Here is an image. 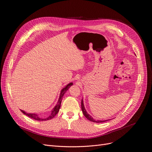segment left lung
<instances>
[{"mask_svg": "<svg viewBox=\"0 0 152 152\" xmlns=\"http://www.w3.org/2000/svg\"><path fill=\"white\" fill-rule=\"evenodd\" d=\"M81 107H82V112L84 115V116L86 117L88 120L91 121V122H95V123H102V122H106V121H108V120H95V119H94L92 118V117H91V115H90L86 111V108H85V106L83 104V99H82V102H81Z\"/></svg>", "mask_w": 152, "mask_h": 152, "instance_id": "left-lung-1", "label": "left lung"}]
</instances>
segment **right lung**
<instances>
[{
	"label": "right lung",
	"instance_id": "obj_1",
	"mask_svg": "<svg viewBox=\"0 0 152 152\" xmlns=\"http://www.w3.org/2000/svg\"><path fill=\"white\" fill-rule=\"evenodd\" d=\"M73 85V83L71 82V83H69V84L66 85V86L64 88H62V90H61V92H60V96H59V98H58V100L57 102V104H56V105L55 106V107H54L52 111H51V113L50 114L48 115V117H45V118H42L41 117H40L39 115H37V113H27V112H26L25 111H23L22 110H20V111L23 113L25 114L26 115H27V116H28V117L31 118H33L35 120H38V121H45V120H49L52 118H53L54 117L56 116V115L57 114V113L59 111V109L60 108V105H61V102H62V99L63 98V96L65 94V93L66 92V91L68 90V89L72 86Z\"/></svg>",
	"mask_w": 152,
	"mask_h": 152
}]
</instances>
